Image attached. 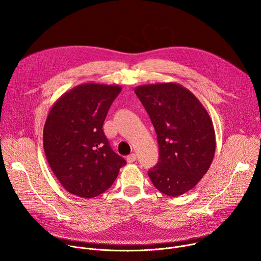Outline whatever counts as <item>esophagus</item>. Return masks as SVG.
<instances>
[{
  "label": "esophagus",
  "mask_w": 261,
  "mask_h": 261,
  "mask_svg": "<svg viewBox=\"0 0 261 261\" xmlns=\"http://www.w3.org/2000/svg\"><path fill=\"white\" fill-rule=\"evenodd\" d=\"M134 161H136V155L135 154H131L127 157V162L128 163H133Z\"/></svg>",
  "instance_id": "obj_1"
}]
</instances>
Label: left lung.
Segmentation results:
<instances>
[{
	"mask_svg": "<svg viewBox=\"0 0 261 261\" xmlns=\"http://www.w3.org/2000/svg\"><path fill=\"white\" fill-rule=\"evenodd\" d=\"M157 133L159 161L148 170L155 187L177 197L208 170L216 151L213 122L200 101L174 83L135 88Z\"/></svg>",
	"mask_w": 261,
	"mask_h": 261,
	"instance_id": "8db88e82",
	"label": "left lung"
}]
</instances>
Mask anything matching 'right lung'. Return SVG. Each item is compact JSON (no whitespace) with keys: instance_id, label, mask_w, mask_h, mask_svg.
<instances>
[{"instance_id":"obj_1","label":"right lung","mask_w":261,"mask_h":261,"mask_svg":"<svg viewBox=\"0 0 261 261\" xmlns=\"http://www.w3.org/2000/svg\"><path fill=\"white\" fill-rule=\"evenodd\" d=\"M121 91L119 86L83 84L63 94L49 111L43 129L45 156L61 185L73 195L102 194L126 165L102 129Z\"/></svg>"}]
</instances>
